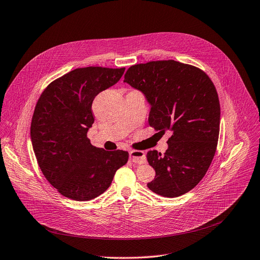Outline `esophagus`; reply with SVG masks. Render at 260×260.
<instances>
[{"mask_svg": "<svg viewBox=\"0 0 260 260\" xmlns=\"http://www.w3.org/2000/svg\"><path fill=\"white\" fill-rule=\"evenodd\" d=\"M129 156L133 162L138 164V165L146 164V161H147L146 155L143 151H130Z\"/></svg>", "mask_w": 260, "mask_h": 260, "instance_id": "34e87169", "label": "esophagus"}]
</instances>
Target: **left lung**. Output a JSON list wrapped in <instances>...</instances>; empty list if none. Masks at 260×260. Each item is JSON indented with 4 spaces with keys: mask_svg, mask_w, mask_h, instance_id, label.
Masks as SVG:
<instances>
[{
    "mask_svg": "<svg viewBox=\"0 0 260 260\" xmlns=\"http://www.w3.org/2000/svg\"><path fill=\"white\" fill-rule=\"evenodd\" d=\"M124 82L144 93L149 125L172 132L165 154L147 153L156 173L148 187L167 198L186 193L205 176L217 145L221 108L212 81L196 67L159 60L130 67Z\"/></svg>",
    "mask_w": 260,
    "mask_h": 260,
    "instance_id": "left-lung-1",
    "label": "left lung"
}]
</instances>
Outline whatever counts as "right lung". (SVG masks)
Returning a JSON list of instances; mask_svg holds the SVG:
<instances>
[{
	"label": "right lung",
	"instance_id": "right-lung-1",
	"mask_svg": "<svg viewBox=\"0 0 260 260\" xmlns=\"http://www.w3.org/2000/svg\"><path fill=\"white\" fill-rule=\"evenodd\" d=\"M124 72L125 68L76 69L53 81L35 106L30 135L38 166L50 184L75 201L103 193L128 161V152L95 148L87 138L94 122L93 99L117 83Z\"/></svg>",
	"mask_w": 260,
	"mask_h": 260
}]
</instances>
